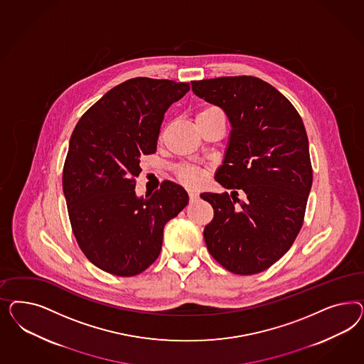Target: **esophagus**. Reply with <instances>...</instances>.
Listing matches in <instances>:
<instances>
[{
	"mask_svg": "<svg viewBox=\"0 0 364 364\" xmlns=\"http://www.w3.org/2000/svg\"><path fill=\"white\" fill-rule=\"evenodd\" d=\"M188 195H189V200H191V201H193V200H196V198H198V195L195 191H189Z\"/></svg>",
	"mask_w": 364,
	"mask_h": 364,
	"instance_id": "obj_1",
	"label": "esophagus"
}]
</instances>
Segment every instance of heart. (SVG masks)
<instances>
[{
  "instance_id": "b5f03b06",
  "label": "heart",
  "mask_w": 364,
  "mask_h": 364,
  "mask_svg": "<svg viewBox=\"0 0 364 364\" xmlns=\"http://www.w3.org/2000/svg\"><path fill=\"white\" fill-rule=\"evenodd\" d=\"M205 113H221V110L215 107H210L201 110L198 114H205ZM177 177L181 183L187 186H196L201 180V172L196 166H181L177 169Z\"/></svg>"
}]
</instances>
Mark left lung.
Listing matches in <instances>:
<instances>
[{
  "instance_id": "1",
  "label": "left lung",
  "mask_w": 364,
  "mask_h": 364,
  "mask_svg": "<svg viewBox=\"0 0 364 364\" xmlns=\"http://www.w3.org/2000/svg\"><path fill=\"white\" fill-rule=\"evenodd\" d=\"M192 90L220 107L232 127L215 175L231 195H200L215 212L204 228L207 248L233 274H259L286 254L303 225L312 186L304 124L294 105L260 78L200 80L192 81Z\"/></svg>"
}]
</instances>
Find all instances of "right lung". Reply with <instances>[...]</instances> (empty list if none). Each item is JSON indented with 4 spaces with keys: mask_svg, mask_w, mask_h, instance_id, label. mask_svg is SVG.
<instances>
[{
    "mask_svg": "<svg viewBox=\"0 0 364 364\" xmlns=\"http://www.w3.org/2000/svg\"><path fill=\"white\" fill-rule=\"evenodd\" d=\"M188 90V82L127 80L72 133L63 172L72 231L89 262L112 275H139L152 264L164 225L188 204L186 189L169 180L145 198L134 192L140 157L156 152L164 113Z\"/></svg>",
    "mask_w": 364,
    "mask_h": 364,
    "instance_id": "add662e5",
    "label": "right lung"
}]
</instances>
